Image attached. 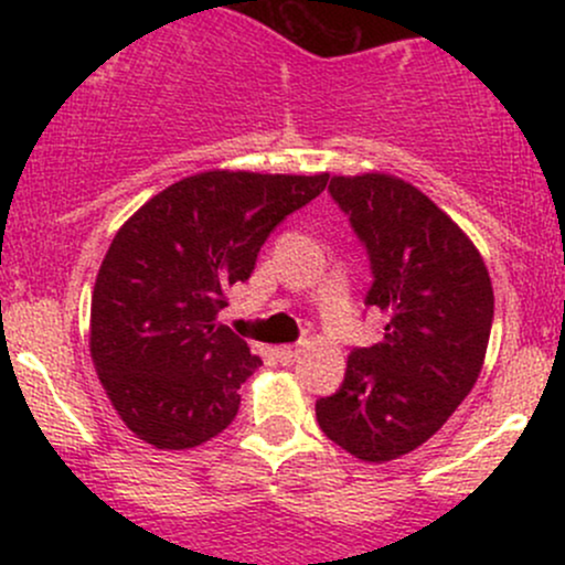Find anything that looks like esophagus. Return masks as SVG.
I'll use <instances>...</instances> for the list:
<instances>
[{"label":"esophagus","mask_w":565,"mask_h":565,"mask_svg":"<svg viewBox=\"0 0 565 565\" xmlns=\"http://www.w3.org/2000/svg\"><path fill=\"white\" fill-rule=\"evenodd\" d=\"M300 353H302V348L300 345H284V348H278V355H281V361H297L300 359Z\"/></svg>","instance_id":"1"}]
</instances>
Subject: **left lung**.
Wrapping results in <instances>:
<instances>
[{
  "label": "left lung",
  "mask_w": 565,
  "mask_h": 565,
  "mask_svg": "<svg viewBox=\"0 0 565 565\" xmlns=\"http://www.w3.org/2000/svg\"><path fill=\"white\" fill-rule=\"evenodd\" d=\"M332 199L372 260L366 305L385 337L348 355L340 391L316 401L323 436L364 462L423 446L472 391L494 319V289L468 233L419 188L385 172L334 174Z\"/></svg>",
  "instance_id": "left-lung-1"
}]
</instances>
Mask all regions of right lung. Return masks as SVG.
<instances>
[{"label":"right lung","mask_w":565,"mask_h":565,"mask_svg":"<svg viewBox=\"0 0 565 565\" xmlns=\"http://www.w3.org/2000/svg\"><path fill=\"white\" fill-rule=\"evenodd\" d=\"M327 180V172H199L148 199L116 231L95 278L89 355L140 440L183 451L233 423L238 387L263 361L217 323L225 291L252 276L270 231Z\"/></svg>","instance_id":"obj_1"}]
</instances>
